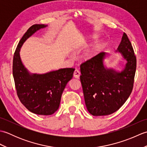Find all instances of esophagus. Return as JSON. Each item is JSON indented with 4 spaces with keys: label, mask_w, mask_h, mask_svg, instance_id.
Instances as JSON below:
<instances>
[{
    "label": "esophagus",
    "mask_w": 147,
    "mask_h": 147,
    "mask_svg": "<svg viewBox=\"0 0 147 147\" xmlns=\"http://www.w3.org/2000/svg\"><path fill=\"white\" fill-rule=\"evenodd\" d=\"M80 74L81 73L79 70L76 69L74 72V77L75 78H79L80 76Z\"/></svg>",
    "instance_id": "1"
}]
</instances>
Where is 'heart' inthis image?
I'll return each instance as SVG.
<instances>
[{"label":"heart","mask_w":147,"mask_h":147,"mask_svg":"<svg viewBox=\"0 0 147 147\" xmlns=\"http://www.w3.org/2000/svg\"><path fill=\"white\" fill-rule=\"evenodd\" d=\"M94 51H95V48H93V49H92L91 50H90V51L86 53V55L88 56V57H90V56H91L93 54V52H94Z\"/></svg>","instance_id":"obj_1"}]
</instances>
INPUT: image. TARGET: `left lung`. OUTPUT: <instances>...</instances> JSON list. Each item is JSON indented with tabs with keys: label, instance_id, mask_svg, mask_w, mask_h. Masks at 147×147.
I'll return each instance as SVG.
<instances>
[{
	"label": "left lung",
	"instance_id": "1",
	"mask_svg": "<svg viewBox=\"0 0 147 147\" xmlns=\"http://www.w3.org/2000/svg\"><path fill=\"white\" fill-rule=\"evenodd\" d=\"M116 52L126 61L121 72L105 66L108 54L100 52L80 65V76L87 110L95 116L114 113L123 105L132 92L136 59L131 43L124 33Z\"/></svg>",
	"mask_w": 147,
	"mask_h": 147
}]
</instances>
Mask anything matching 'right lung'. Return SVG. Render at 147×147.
Masks as SVG:
<instances>
[{
  "label": "right lung",
  "instance_id": "obj_1",
  "mask_svg": "<svg viewBox=\"0 0 147 147\" xmlns=\"http://www.w3.org/2000/svg\"><path fill=\"white\" fill-rule=\"evenodd\" d=\"M47 26L34 24L24 33L16 49L12 74L17 95L28 110L38 115H48L57 111L61 96L75 69L64 68L45 74H32L24 66L20 52L26 40L37 31Z\"/></svg>",
  "mask_w": 147,
  "mask_h": 147
}]
</instances>
